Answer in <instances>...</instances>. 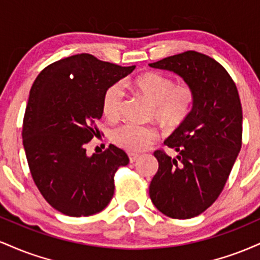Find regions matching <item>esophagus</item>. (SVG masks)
Listing matches in <instances>:
<instances>
[{
	"instance_id": "34e87169",
	"label": "esophagus",
	"mask_w": 260,
	"mask_h": 260,
	"mask_svg": "<svg viewBox=\"0 0 260 260\" xmlns=\"http://www.w3.org/2000/svg\"><path fill=\"white\" fill-rule=\"evenodd\" d=\"M128 157H129V161H131V162H134V161H136V160H138L139 155H138V154L129 153V154H128Z\"/></svg>"
}]
</instances>
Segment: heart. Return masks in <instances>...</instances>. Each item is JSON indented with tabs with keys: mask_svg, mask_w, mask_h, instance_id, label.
Returning a JSON list of instances; mask_svg holds the SVG:
<instances>
[{
	"mask_svg": "<svg viewBox=\"0 0 260 260\" xmlns=\"http://www.w3.org/2000/svg\"><path fill=\"white\" fill-rule=\"evenodd\" d=\"M138 94L154 106V117L166 129H175L187 120L194 105V91L186 83L175 84L174 79L157 72L143 73L132 80ZM124 91L120 84H112L103 96V112L109 120H117L123 105ZM157 138L151 127L123 124L112 132V142L124 150L139 153Z\"/></svg>",
	"mask_w": 260,
	"mask_h": 260,
	"instance_id": "b5f03b06",
	"label": "heart"
}]
</instances>
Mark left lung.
Instances as JSON below:
<instances>
[{
	"label": "left lung",
	"mask_w": 260,
	"mask_h": 260,
	"mask_svg": "<svg viewBox=\"0 0 260 260\" xmlns=\"http://www.w3.org/2000/svg\"><path fill=\"white\" fill-rule=\"evenodd\" d=\"M180 76L194 91L187 120L164 142L159 170L149 186L156 209L172 219L194 217L216 201L242 145V106L228 71L207 55L186 51L149 63Z\"/></svg>",
	"instance_id": "obj_1"
}]
</instances>
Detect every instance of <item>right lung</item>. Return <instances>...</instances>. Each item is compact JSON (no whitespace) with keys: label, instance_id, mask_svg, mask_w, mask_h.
Here are the masks:
<instances>
[{"label":"right lung","instance_id":"obj_1","mask_svg":"<svg viewBox=\"0 0 260 260\" xmlns=\"http://www.w3.org/2000/svg\"><path fill=\"white\" fill-rule=\"evenodd\" d=\"M134 68L80 53L47 66L31 86L22 132L26 160L41 194L64 215H94L112 199L113 175L129 159L112 144L89 156L85 144L98 133L104 92Z\"/></svg>","mask_w":260,"mask_h":260}]
</instances>
